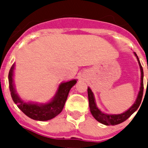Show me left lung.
<instances>
[{
    "label": "left lung",
    "instance_id": "1",
    "mask_svg": "<svg viewBox=\"0 0 148 148\" xmlns=\"http://www.w3.org/2000/svg\"><path fill=\"white\" fill-rule=\"evenodd\" d=\"M135 56H136L137 60L138 61L139 66H140L141 70V87L140 91L138 92V97H137L136 102L133 104L131 108L129 110L125 112V113H121L119 115H108L105 113H103L101 111L99 110L98 108L96 107V104L95 102V99H94L93 93L91 91L90 88L88 87L87 89V92H88V99H89V106H90V112L92 113V116L95 119L99 121L100 123L105 125H119L120 123L123 122V121H126L132 114H133L136 110L138 108L139 105H140L141 102H142V96H143V90H144V83H143V68H142L141 63L139 61L138 56H137L136 53H134Z\"/></svg>",
    "mask_w": 148,
    "mask_h": 148
}]
</instances>
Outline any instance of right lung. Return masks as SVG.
Wrapping results in <instances>:
<instances>
[{
  "mask_svg": "<svg viewBox=\"0 0 148 148\" xmlns=\"http://www.w3.org/2000/svg\"><path fill=\"white\" fill-rule=\"evenodd\" d=\"M13 70L14 65H12L9 73L10 90L11 92V96L13 101L17 104L18 108L24 114L27 115L29 118L38 121H47L59 114L64 108L70 89L76 83V80L74 79L61 84L53 100L47 104H38L26 103L21 100L20 98L15 93V88L13 85Z\"/></svg>",
  "mask_w": 148,
  "mask_h": 148,
  "instance_id": "1",
  "label": "right lung"
}]
</instances>
